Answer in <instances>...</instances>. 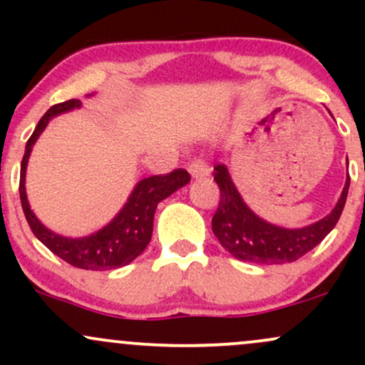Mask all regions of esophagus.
Wrapping results in <instances>:
<instances>
[{
    "label": "esophagus",
    "mask_w": 365,
    "mask_h": 365,
    "mask_svg": "<svg viewBox=\"0 0 365 365\" xmlns=\"http://www.w3.org/2000/svg\"><path fill=\"white\" fill-rule=\"evenodd\" d=\"M187 168L188 173L192 175V178H206L211 173V168H209L202 159H192Z\"/></svg>",
    "instance_id": "obj_1"
}]
</instances>
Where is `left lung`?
Here are the masks:
<instances>
[{"instance_id": "8db88e82", "label": "left lung", "mask_w": 365, "mask_h": 365, "mask_svg": "<svg viewBox=\"0 0 365 365\" xmlns=\"http://www.w3.org/2000/svg\"><path fill=\"white\" fill-rule=\"evenodd\" d=\"M215 180L221 195L212 216V233L233 257L254 264L293 262L321 244L340 220L350 187L346 177L340 200L328 216L305 228L288 230L266 223L245 206L226 166L216 165Z\"/></svg>"}]
</instances>
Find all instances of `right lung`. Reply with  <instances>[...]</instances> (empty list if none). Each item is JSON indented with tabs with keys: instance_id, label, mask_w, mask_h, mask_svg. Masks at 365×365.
<instances>
[{
	"instance_id": "right-lung-1",
	"label": "right lung",
	"mask_w": 365,
	"mask_h": 365,
	"mask_svg": "<svg viewBox=\"0 0 365 365\" xmlns=\"http://www.w3.org/2000/svg\"><path fill=\"white\" fill-rule=\"evenodd\" d=\"M81 106V99H68L65 103L54 104L39 120L34 133L27 140L22 165H20V200H22L25 220L31 226L32 233L53 254H56L58 257L75 267H81V269H116V267L127 266L137 255L144 252L145 247L150 242V237H153L154 212H156L158 204L173 194L175 190H178L180 187L187 185L190 182V175L185 170L177 168L171 173L154 175V177L140 180L137 187L133 188L132 195L128 197V202L115 216V220L108 226H104L103 230H99L98 233H94V235L83 238H66L53 233L51 230L41 225V221L31 211L27 194H25V170H27V161L29 156H31L32 145H34L37 137L41 135V132L46 128L49 118Z\"/></svg>"
}]
</instances>
